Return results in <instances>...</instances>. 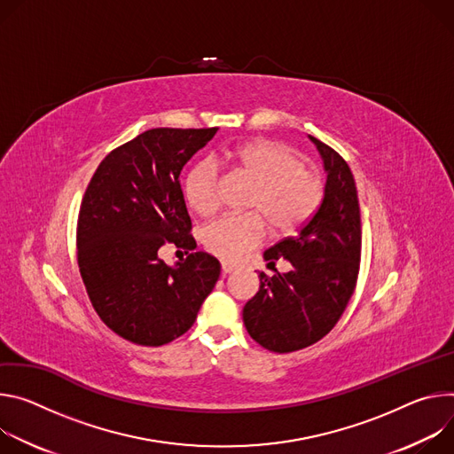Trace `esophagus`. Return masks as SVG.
I'll return each mask as SVG.
<instances>
[{"label": "esophagus", "mask_w": 454, "mask_h": 454, "mask_svg": "<svg viewBox=\"0 0 454 454\" xmlns=\"http://www.w3.org/2000/svg\"><path fill=\"white\" fill-rule=\"evenodd\" d=\"M236 270V265H231V263H222V272H223V276H227V274H232Z\"/></svg>", "instance_id": "34e87169"}]
</instances>
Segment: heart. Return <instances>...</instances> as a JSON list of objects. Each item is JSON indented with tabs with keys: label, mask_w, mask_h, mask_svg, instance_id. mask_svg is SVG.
<instances>
[{
	"label": "heart",
	"mask_w": 454,
	"mask_h": 454,
	"mask_svg": "<svg viewBox=\"0 0 454 454\" xmlns=\"http://www.w3.org/2000/svg\"><path fill=\"white\" fill-rule=\"evenodd\" d=\"M223 162L254 184L248 215L222 216L200 231L206 250L223 262H238L267 238L290 236L303 227L323 200L321 176L307 168L297 149L278 140H253L225 151ZM184 198L192 213L211 216L220 204V173L213 160H200L184 176Z\"/></svg>",
	"instance_id": "obj_1"
}]
</instances>
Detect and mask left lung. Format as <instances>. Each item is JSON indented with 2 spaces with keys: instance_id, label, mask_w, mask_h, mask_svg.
<instances>
[{
  "instance_id": "1",
  "label": "left lung",
  "mask_w": 454,
  "mask_h": 454,
  "mask_svg": "<svg viewBox=\"0 0 454 454\" xmlns=\"http://www.w3.org/2000/svg\"><path fill=\"white\" fill-rule=\"evenodd\" d=\"M310 140L326 171L321 206L297 236L265 250L269 269L279 258L292 269L274 270L272 278L260 272V290L243 307L248 335L278 354L323 339L342 316L359 274L363 232L354 175L337 151Z\"/></svg>"
}]
</instances>
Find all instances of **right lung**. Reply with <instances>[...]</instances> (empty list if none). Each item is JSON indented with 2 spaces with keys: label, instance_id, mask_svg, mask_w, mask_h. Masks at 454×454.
<instances>
[{
  "label": "right lung",
  "instance_id": "1",
  "mask_svg": "<svg viewBox=\"0 0 454 454\" xmlns=\"http://www.w3.org/2000/svg\"><path fill=\"white\" fill-rule=\"evenodd\" d=\"M218 128H155L114 149L84 192L77 262L98 317L122 339L162 346L185 333L220 278V262L194 253L180 171ZM192 254L173 268L158 248Z\"/></svg>",
  "mask_w": 454,
  "mask_h": 454
}]
</instances>
